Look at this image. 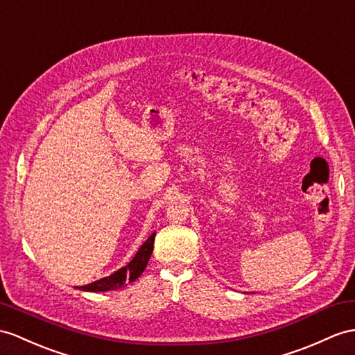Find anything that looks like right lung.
<instances>
[{"mask_svg": "<svg viewBox=\"0 0 355 355\" xmlns=\"http://www.w3.org/2000/svg\"><path fill=\"white\" fill-rule=\"evenodd\" d=\"M153 243H155V233L149 236V239L138 250L135 257L129 262L126 266L120 268L119 271L111 274L110 277H103L98 282H93L85 284V286H80L81 291L87 292H107V291H116L123 288L125 284L129 282H134L141 275V272L146 270V265H148L150 254L153 252Z\"/></svg>", "mask_w": 355, "mask_h": 355, "instance_id": "obj_1", "label": "right lung"}]
</instances>
